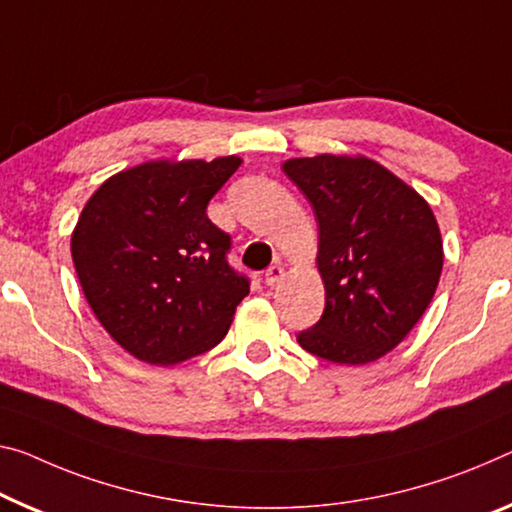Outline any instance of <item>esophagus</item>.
<instances>
[{"mask_svg":"<svg viewBox=\"0 0 512 512\" xmlns=\"http://www.w3.org/2000/svg\"><path fill=\"white\" fill-rule=\"evenodd\" d=\"M283 279V267L281 265H272L265 270V283L267 286H277V283Z\"/></svg>","mask_w":512,"mask_h":512,"instance_id":"esophagus-1","label":"esophagus"}]
</instances>
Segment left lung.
<instances>
[{
  "instance_id": "left-lung-1",
  "label": "left lung",
  "mask_w": 512,
  "mask_h": 512,
  "mask_svg": "<svg viewBox=\"0 0 512 512\" xmlns=\"http://www.w3.org/2000/svg\"><path fill=\"white\" fill-rule=\"evenodd\" d=\"M318 219L325 311L297 334L334 364H368L410 334L435 295L444 251L437 219L410 185L368 157L283 164Z\"/></svg>"
}]
</instances>
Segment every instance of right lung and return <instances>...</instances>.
Listing matches in <instances>:
<instances>
[{
    "instance_id": "add662e5",
    "label": "right lung",
    "mask_w": 512,
    "mask_h": 512,
    "mask_svg": "<svg viewBox=\"0 0 512 512\" xmlns=\"http://www.w3.org/2000/svg\"><path fill=\"white\" fill-rule=\"evenodd\" d=\"M240 164L146 162L105 180L84 206L70 240L77 277L100 325L137 359L203 355L249 295L247 274L229 265L231 235L206 212Z\"/></svg>"
}]
</instances>
